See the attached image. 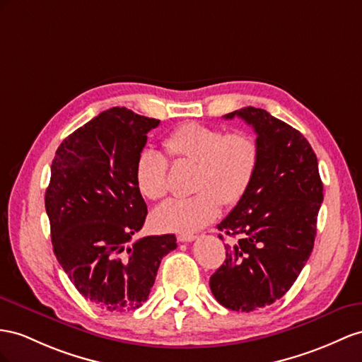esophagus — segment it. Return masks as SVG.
Returning <instances> with one entry per match:
<instances>
[{"label": "esophagus", "instance_id": "esophagus-1", "mask_svg": "<svg viewBox=\"0 0 362 362\" xmlns=\"http://www.w3.org/2000/svg\"><path fill=\"white\" fill-rule=\"evenodd\" d=\"M177 240L182 243H187V242H192V240H196V235H194V234H180L177 237Z\"/></svg>", "mask_w": 362, "mask_h": 362}]
</instances>
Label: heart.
Segmentation results:
<instances>
[{
  "label": "heart",
  "mask_w": 362,
  "mask_h": 362,
  "mask_svg": "<svg viewBox=\"0 0 362 362\" xmlns=\"http://www.w3.org/2000/svg\"><path fill=\"white\" fill-rule=\"evenodd\" d=\"M163 146L175 162L197 165L189 199H173L153 212V225L166 233H194L220 214L221 202L237 205L245 197L257 173L260 150L255 137L245 132L197 122L185 124L165 137ZM134 179L142 196L160 200L168 192V160L146 148L137 156Z\"/></svg>",
  "instance_id": "1"
}]
</instances>
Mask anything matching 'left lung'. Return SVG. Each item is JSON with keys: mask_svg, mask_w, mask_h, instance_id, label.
Listing matches in <instances>:
<instances>
[{"mask_svg": "<svg viewBox=\"0 0 362 362\" xmlns=\"http://www.w3.org/2000/svg\"><path fill=\"white\" fill-rule=\"evenodd\" d=\"M235 116L254 128L260 157L245 197L217 225L237 240L226 245V260L209 287L226 309L251 312L280 300L308 263L322 182L317 156L298 129L262 108L246 107L225 119Z\"/></svg>", "mask_w": 362, "mask_h": 362, "instance_id": "left-lung-1", "label": "left lung"}]
</instances>
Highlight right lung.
Listing matches in <instances>:
<instances>
[{"label":"right lung","mask_w":362,"mask_h":362,"mask_svg":"<svg viewBox=\"0 0 362 362\" xmlns=\"http://www.w3.org/2000/svg\"><path fill=\"white\" fill-rule=\"evenodd\" d=\"M159 119L113 107L66 137L45 191L53 252L78 292L110 312L141 308L174 234L133 242L148 214L134 179L146 133Z\"/></svg>","instance_id":"1"}]
</instances>
